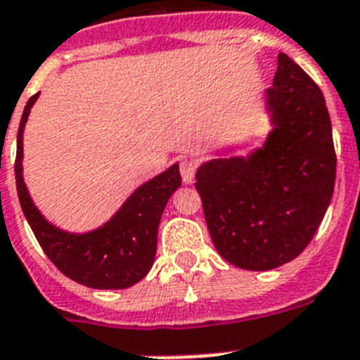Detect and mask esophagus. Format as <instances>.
I'll return each instance as SVG.
<instances>
[{
	"label": "esophagus",
	"instance_id": "obj_1",
	"mask_svg": "<svg viewBox=\"0 0 360 360\" xmlns=\"http://www.w3.org/2000/svg\"><path fill=\"white\" fill-rule=\"evenodd\" d=\"M179 170H181V177H183L184 183L190 184L193 181V176H195V162L188 161V159H184V161H181Z\"/></svg>",
	"mask_w": 360,
	"mask_h": 360
}]
</instances>
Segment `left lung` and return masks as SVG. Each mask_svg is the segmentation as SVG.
Segmentation results:
<instances>
[{
	"label": "left lung",
	"mask_w": 360,
	"mask_h": 360,
	"mask_svg": "<svg viewBox=\"0 0 360 360\" xmlns=\"http://www.w3.org/2000/svg\"><path fill=\"white\" fill-rule=\"evenodd\" d=\"M266 103L275 128L248 158L205 162L195 174L219 255L243 270H271L310 245L328 210L337 155L326 101L281 52Z\"/></svg>",
	"instance_id": "1"
}]
</instances>
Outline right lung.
I'll use <instances>...</instances> for the list:
<instances>
[{"label": "right lung", "instance_id": "right-lung-1", "mask_svg": "<svg viewBox=\"0 0 360 360\" xmlns=\"http://www.w3.org/2000/svg\"><path fill=\"white\" fill-rule=\"evenodd\" d=\"M37 96L27 101L21 115L14 165L18 198L37 243L61 274L89 288L121 290L139 283L154 264L162 210L181 186L179 167L141 184L98 230L81 236L63 232L39 214L23 183V130Z\"/></svg>", "mask_w": 360, "mask_h": 360}]
</instances>
